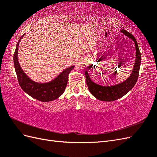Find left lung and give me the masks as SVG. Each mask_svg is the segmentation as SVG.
<instances>
[{
	"mask_svg": "<svg viewBox=\"0 0 157 157\" xmlns=\"http://www.w3.org/2000/svg\"><path fill=\"white\" fill-rule=\"evenodd\" d=\"M121 32L125 36H127L134 42L136 46V60L134 68L130 76L124 81L114 86H101L94 82L88 73V71H85L86 84L89 91L93 96L99 100L103 101H112L124 96L134 86L139 76L140 67L141 65V53L139 50L138 44L135 39L130 33L124 29L121 30Z\"/></svg>",
	"mask_w": 157,
	"mask_h": 157,
	"instance_id": "1",
	"label": "left lung"
}]
</instances>
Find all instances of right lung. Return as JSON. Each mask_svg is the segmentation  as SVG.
Segmentation results:
<instances>
[{
  "label": "right lung",
  "instance_id": "add662e5",
  "mask_svg": "<svg viewBox=\"0 0 157 157\" xmlns=\"http://www.w3.org/2000/svg\"><path fill=\"white\" fill-rule=\"evenodd\" d=\"M24 35H22L19 39L13 54V65L19 84L23 91L37 100L42 102L55 100L64 92L67 84L68 75L71 70L74 69L75 66H71L69 68L65 69L56 78L48 82L39 83L33 81L27 77L24 71L22 70L17 59L19 44Z\"/></svg>",
  "mask_w": 157,
  "mask_h": 157
}]
</instances>
